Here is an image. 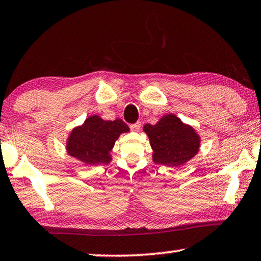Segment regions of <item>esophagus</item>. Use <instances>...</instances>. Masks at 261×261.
I'll return each mask as SVG.
<instances>
[{"label":"esophagus","mask_w":261,"mask_h":261,"mask_svg":"<svg viewBox=\"0 0 261 261\" xmlns=\"http://www.w3.org/2000/svg\"><path fill=\"white\" fill-rule=\"evenodd\" d=\"M141 127H142V124L139 122L135 123V124H131V125H130V129L134 132H138L139 130H141Z\"/></svg>","instance_id":"esophagus-1"}]
</instances>
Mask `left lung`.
Instances as JSON below:
<instances>
[{"label":"left lung","mask_w":261,"mask_h":261,"mask_svg":"<svg viewBox=\"0 0 261 261\" xmlns=\"http://www.w3.org/2000/svg\"><path fill=\"white\" fill-rule=\"evenodd\" d=\"M143 130L149 137L155 164L179 168L199 151L200 136L173 114L164 115L154 125L145 124Z\"/></svg>","instance_id":"left-lung-1"}]
</instances>
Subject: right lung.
I'll return each instance as SVG.
<instances>
[{"label":"right lung","mask_w":261,"mask_h":261,"mask_svg":"<svg viewBox=\"0 0 261 261\" xmlns=\"http://www.w3.org/2000/svg\"><path fill=\"white\" fill-rule=\"evenodd\" d=\"M129 131L130 127L122 119L104 120L98 115H92L71 130L65 150L70 157L87 166L108 164L112 159L110 152L116 141Z\"/></svg>","instance_id":"right-lung-1"}]
</instances>
